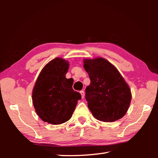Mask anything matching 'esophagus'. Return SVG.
<instances>
[{
	"label": "esophagus",
	"mask_w": 158,
	"mask_h": 158,
	"mask_svg": "<svg viewBox=\"0 0 158 158\" xmlns=\"http://www.w3.org/2000/svg\"><path fill=\"white\" fill-rule=\"evenodd\" d=\"M80 93H81V98H84V96H85V93H84V90H81V91H80Z\"/></svg>",
	"instance_id": "34e87169"
}]
</instances>
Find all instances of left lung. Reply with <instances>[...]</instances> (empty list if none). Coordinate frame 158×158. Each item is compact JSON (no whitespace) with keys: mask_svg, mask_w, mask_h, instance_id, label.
Returning <instances> with one entry per match:
<instances>
[{"mask_svg":"<svg viewBox=\"0 0 158 158\" xmlns=\"http://www.w3.org/2000/svg\"><path fill=\"white\" fill-rule=\"evenodd\" d=\"M84 68L90 84L85 89V100L93 116L98 121L114 122L126 114L132 93L123 77L103 58H85Z\"/></svg>","mask_w":158,"mask_h":158,"instance_id":"obj_1","label":"left lung"}]
</instances>
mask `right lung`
<instances>
[{
    "instance_id": "right-lung-1",
    "label": "right lung",
    "mask_w": 158,
    "mask_h": 158,
    "mask_svg": "<svg viewBox=\"0 0 158 158\" xmlns=\"http://www.w3.org/2000/svg\"><path fill=\"white\" fill-rule=\"evenodd\" d=\"M69 66L68 60L54 58L42 68L35 84L32 93L35 110L48 123L59 125L69 121L81 98L73 89V79L65 77Z\"/></svg>"
}]
</instances>
